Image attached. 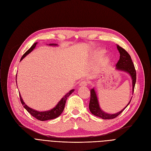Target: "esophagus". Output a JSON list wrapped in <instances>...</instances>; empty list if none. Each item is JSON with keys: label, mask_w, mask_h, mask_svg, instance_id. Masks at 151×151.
Listing matches in <instances>:
<instances>
[{"label": "esophagus", "mask_w": 151, "mask_h": 151, "mask_svg": "<svg viewBox=\"0 0 151 151\" xmlns=\"http://www.w3.org/2000/svg\"><path fill=\"white\" fill-rule=\"evenodd\" d=\"M88 85V81H86V80H83L82 81L80 84V87H84V86H86Z\"/></svg>", "instance_id": "esophagus-1"}]
</instances>
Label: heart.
<instances>
[{
  "instance_id": "1",
  "label": "heart",
  "mask_w": 151,
  "mask_h": 151,
  "mask_svg": "<svg viewBox=\"0 0 151 151\" xmlns=\"http://www.w3.org/2000/svg\"><path fill=\"white\" fill-rule=\"evenodd\" d=\"M103 54V52H101L100 53V54Z\"/></svg>"
}]
</instances>
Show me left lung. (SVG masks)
Listing matches in <instances>:
<instances>
[{"label": "left lung", "instance_id": "8db88e82", "mask_svg": "<svg viewBox=\"0 0 151 151\" xmlns=\"http://www.w3.org/2000/svg\"><path fill=\"white\" fill-rule=\"evenodd\" d=\"M117 50H119V52L120 53V58H119V60H118L117 63H116V68L119 70L124 71L125 72H127L130 75L132 78V85H133L132 89H133V93L134 86H135L136 80H137V73H136L135 68H134V64L129 54L127 52L123 47H121L119 45H117ZM131 100H130L127 105L125 107V108L121 110L120 112L114 114H108L105 113L104 111H103L100 109L99 104V101L97 100L96 93L93 88L91 90V99H90L89 107L90 111L93 115L101 117V119H114L117 117L123 111L127 108V106L129 105V104L131 101Z\"/></svg>", "mask_w": 151, "mask_h": 151}]
</instances>
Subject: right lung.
Returning <instances> with one entry per match:
<instances>
[{
  "label": "right lung",
  "mask_w": 151,
  "mask_h": 151,
  "mask_svg": "<svg viewBox=\"0 0 151 151\" xmlns=\"http://www.w3.org/2000/svg\"><path fill=\"white\" fill-rule=\"evenodd\" d=\"M37 43H35L30 48L23 54V55L22 56L21 60L26 57V55H27L29 53H30L32 51L36 46ZM54 44H50V45H54ZM74 89L71 90L69 92H68L67 94H65L64 97H63L60 101H59V102L58 104V105L55 106L54 108H52V109L50 110V111H43V112H40V111H37L36 110H34L33 109H32L30 108H29V106H27L25 104L24 102L23 101L21 95L19 93V97H20V101L21 102L22 105H23L24 108L28 113H29L33 117H34L35 118H36L37 119L39 120V121H47V120H50V119H53L56 118L58 117H59L62 113L63 112V109L65 108V105L66 103V100L67 99V97H69V96L70 94H71V93L73 92Z\"/></svg>",
  "instance_id": "right-lung-1"
}]
</instances>
